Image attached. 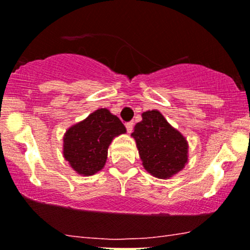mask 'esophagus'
Wrapping results in <instances>:
<instances>
[{
    "label": "esophagus",
    "mask_w": 250,
    "mask_h": 250,
    "mask_svg": "<svg viewBox=\"0 0 250 250\" xmlns=\"http://www.w3.org/2000/svg\"><path fill=\"white\" fill-rule=\"evenodd\" d=\"M125 128H127L128 133H132L133 132V122H128L127 125H125Z\"/></svg>",
    "instance_id": "1"
}]
</instances>
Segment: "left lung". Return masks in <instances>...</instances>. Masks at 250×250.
<instances>
[{
    "label": "left lung",
    "instance_id": "left-lung-1",
    "mask_svg": "<svg viewBox=\"0 0 250 250\" xmlns=\"http://www.w3.org/2000/svg\"><path fill=\"white\" fill-rule=\"evenodd\" d=\"M132 133L140 160L147 173L160 179H168L188 164V142L172 127L160 111L142 113Z\"/></svg>",
    "mask_w": 250,
    "mask_h": 250
}]
</instances>
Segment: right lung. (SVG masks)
I'll return each mask as SVG.
<instances>
[{
  "label": "right lung",
  "instance_id": "1",
  "mask_svg": "<svg viewBox=\"0 0 250 250\" xmlns=\"http://www.w3.org/2000/svg\"><path fill=\"white\" fill-rule=\"evenodd\" d=\"M127 132L117 116L98 108L63 135V157L81 176H93L104 168L112 140Z\"/></svg>",
  "mask_w": 250,
  "mask_h": 250
}]
</instances>
